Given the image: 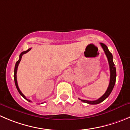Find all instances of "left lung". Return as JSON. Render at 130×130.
Listing matches in <instances>:
<instances>
[{"mask_svg": "<svg viewBox=\"0 0 130 130\" xmlns=\"http://www.w3.org/2000/svg\"><path fill=\"white\" fill-rule=\"evenodd\" d=\"M101 47L104 50V52L106 56H107V59H108V64H109V67H110V83L109 86H108L107 90L106 91L105 93L101 96V98H100L99 99H98L97 100H95V101H89V100H81V99L78 98L79 100H81L82 101L84 102V103H88V104L91 105H96L100 103L101 102L104 101L106 98L108 97L110 94L111 92L113 90V87L115 86V83H116V67H115V64L113 62V56H112V54L108 50V47L105 44L102 43H100Z\"/></svg>", "mask_w": 130, "mask_h": 130, "instance_id": "1", "label": "left lung"}]
</instances>
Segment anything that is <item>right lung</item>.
Here are the masks:
<instances>
[{
	"label": "right lung",
	"mask_w": 130,
	"mask_h": 130,
	"mask_svg": "<svg viewBox=\"0 0 130 130\" xmlns=\"http://www.w3.org/2000/svg\"><path fill=\"white\" fill-rule=\"evenodd\" d=\"M30 50H31V48H29L27 50H26V51L22 52L21 53L20 55V57H19V60H18V61H17V62H16L15 67H14V83H15V86H16V87H17V90H18V92H19V93H20V94L21 96H22V97L24 98L26 100H27V101H29V102H30V101H30V100H28V99L26 98L24 94H23L22 93V92H21V91H20V90L19 87H18V83H17V70H18V64H19L20 62L21 59H22V56H23V54H26V53H27V52H29Z\"/></svg>",
	"instance_id": "1"
}]
</instances>
